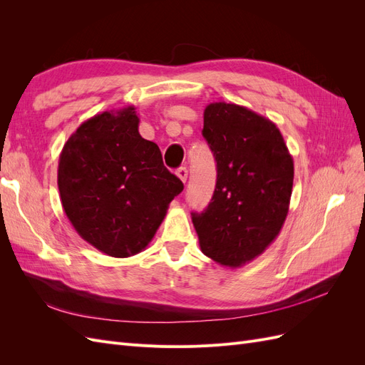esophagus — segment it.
<instances>
[{"label":"esophagus","instance_id":"esophagus-1","mask_svg":"<svg viewBox=\"0 0 365 365\" xmlns=\"http://www.w3.org/2000/svg\"><path fill=\"white\" fill-rule=\"evenodd\" d=\"M176 175H178V178L185 182L187 181V176H189V170H187V168H180L178 170H176Z\"/></svg>","mask_w":365,"mask_h":365}]
</instances>
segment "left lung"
Listing matches in <instances>:
<instances>
[{"mask_svg": "<svg viewBox=\"0 0 365 365\" xmlns=\"http://www.w3.org/2000/svg\"><path fill=\"white\" fill-rule=\"evenodd\" d=\"M202 135L216 160L212 202L192 213L201 251L222 267L256 259L288 216L294 161L271 120L245 106L215 102L204 111Z\"/></svg>", "mask_w": 365, "mask_h": 365, "instance_id": "8db88e82", "label": "left lung"}]
</instances>
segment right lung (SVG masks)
<instances>
[{
  "instance_id": "right-lung-1",
  "label": "right lung",
  "mask_w": 365,
  "mask_h": 365,
  "mask_svg": "<svg viewBox=\"0 0 365 365\" xmlns=\"http://www.w3.org/2000/svg\"><path fill=\"white\" fill-rule=\"evenodd\" d=\"M138 123L134 106L97 114L76 129L59 157L65 215L83 240L111 257L145 250L184 189Z\"/></svg>"
}]
</instances>
